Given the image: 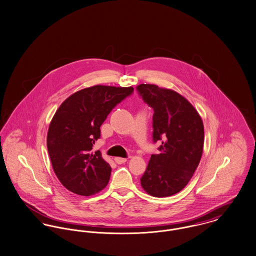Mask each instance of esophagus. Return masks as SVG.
<instances>
[{"instance_id": "34e87169", "label": "esophagus", "mask_w": 256, "mask_h": 256, "mask_svg": "<svg viewBox=\"0 0 256 256\" xmlns=\"http://www.w3.org/2000/svg\"><path fill=\"white\" fill-rule=\"evenodd\" d=\"M114 161H116L118 164H123V163H125V162L127 161V159H126V158H121V157H116V158H114Z\"/></svg>"}]
</instances>
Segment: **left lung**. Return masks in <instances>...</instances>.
<instances>
[{
  "mask_svg": "<svg viewBox=\"0 0 256 256\" xmlns=\"http://www.w3.org/2000/svg\"><path fill=\"white\" fill-rule=\"evenodd\" d=\"M136 91L154 110V142H161L159 154H152L140 184L154 197L172 196L186 186L201 160L204 125L194 106L174 90L140 84Z\"/></svg>",
  "mask_w": 256,
  "mask_h": 256,
  "instance_id": "8db88e82",
  "label": "left lung"
}]
</instances>
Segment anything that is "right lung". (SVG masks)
I'll use <instances>...</instances> for the list:
<instances>
[{
    "instance_id": "obj_1",
    "label": "right lung",
    "mask_w": 256,
    "mask_h": 256,
    "mask_svg": "<svg viewBox=\"0 0 256 256\" xmlns=\"http://www.w3.org/2000/svg\"><path fill=\"white\" fill-rule=\"evenodd\" d=\"M133 91V87H88L70 95L56 110L48 150L55 174L70 191L90 196L106 186L112 168L100 150H91L108 114Z\"/></svg>"
}]
</instances>
